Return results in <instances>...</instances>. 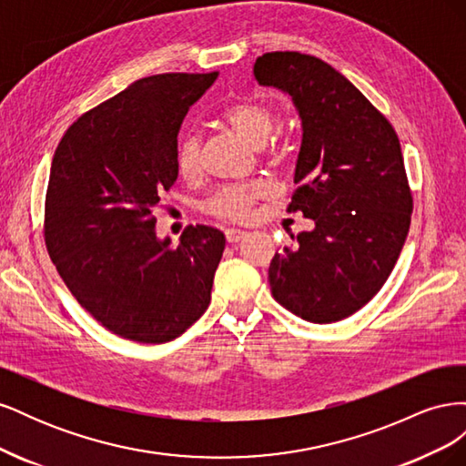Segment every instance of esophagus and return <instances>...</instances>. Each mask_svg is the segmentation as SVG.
Listing matches in <instances>:
<instances>
[{"mask_svg":"<svg viewBox=\"0 0 466 466\" xmlns=\"http://www.w3.org/2000/svg\"><path fill=\"white\" fill-rule=\"evenodd\" d=\"M245 235H247V233H245L243 229H235V228L225 231V238H228V243H238Z\"/></svg>","mask_w":466,"mask_h":466,"instance_id":"obj_1","label":"esophagus"}]
</instances>
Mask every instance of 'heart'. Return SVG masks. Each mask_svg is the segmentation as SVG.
<instances>
[{
    "instance_id": "b5f03b06",
    "label": "heart",
    "mask_w": 466,
    "mask_h": 466,
    "mask_svg": "<svg viewBox=\"0 0 466 466\" xmlns=\"http://www.w3.org/2000/svg\"><path fill=\"white\" fill-rule=\"evenodd\" d=\"M223 120L241 136L245 142L252 146H264L268 136L274 130V110L272 106L258 101V98H243V101L231 103L223 110ZM288 146L284 142H276L272 146L274 155H286ZM177 167L180 175L192 177L200 167V139L196 134L188 132L178 139L177 146ZM270 194V187L264 182L241 187H225L218 190L206 202V211L211 216L223 219L241 221L250 216L255 204Z\"/></svg>"
}]
</instances>
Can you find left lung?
<instances>
[{
	"label": "left lung",
	"mask_w": 466,
	"mask_h": 466,
	"mask_svg": "<svg viewBox=\"0 0 466 466\" xmlns=\"http://www.w3.org/2000/svg\"><path fill=\"white\" fill-rule=\"evenodd\" d=\"M252 72L260 86L291 95L299 112L298 190L288 211L315 221L298 245L274 255L272 295L303 320H342L383 288L410 229L399 136L360 89L315 56L268 52Z\"/></svg>",
	"instance_id": "8db88e82"
}]
</instances>
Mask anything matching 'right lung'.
<instances>
[{
    "label": "right lung",
    "mask_w": 466,
    "mask_h": 466,
    "mask_svg": "<svg viewBox=\"0 0 466 466\" xmlns=\"http://www.w3.org/2000/svg\"><path fill=\"white\" fill-rule=\"evenodd\" d=\"M211 74L134 81L79 116L56 147L45 204L48 255L77 303L139 344L175 340L209 305L225 237L188 225L178 247L153 208L175 185L177 136Z\"/></svg>",
    "instance_id": "add662e5"
}]
</instances>
